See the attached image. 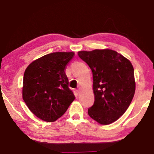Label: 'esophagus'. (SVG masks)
I'll return each instance as SVG.
<instances>
[{
	"label": "esophagus",
	"mask_w": 154,
	"mask_h": 154,
	"mask_svg": "<svg viewBox=\"0 0 154 154\" xmlns=\"http://www.w3.org/2000/svg\"><path fill=\"white\" fill-rule=\"evenodd\" d=\"M76 91H77V93H79V92H80V89H77L76 90Z\"/></svg>",
	"instance_id": "esophagus-1"
}]
</instances>
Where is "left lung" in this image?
<instances>
[{"instance_id": "obj_1", "label": "left lung", "mask_w": 154, "mask_h": 154, "mask_svg": "<svg viewBox=\"0 0 154 154\" xmlns=\"http://www.w3.org/2000/svg\"><path fill=\"white\" fill-rule=\"evenodd\" d=\"M93 73L94 102L88 109L91 118L109 124L126 112L134 95L136 83L130 61L111 50L78 52Z\"/></svg>"}]
</instances>
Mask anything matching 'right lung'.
I'll return each instance as SVG.
<instances>
[{
	"label": "right lung",
	"instance_id": "obj_1",
	"mask_svg": "<svg viewBox=\"0 0 154 154\" xmlns=\"http://www.w3.org/2000/svg\"><path fill=\"white\" fill-rule=\"evenodd\" d=\"M73 52L45 55L28 65L23 78L22 97L31 112L46 122L63 116L75 99L65 69Z\"/></svg>",
	"mask_w": 154,
	"mask_h": 154
}]
</instances>
